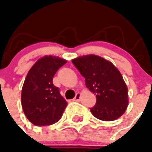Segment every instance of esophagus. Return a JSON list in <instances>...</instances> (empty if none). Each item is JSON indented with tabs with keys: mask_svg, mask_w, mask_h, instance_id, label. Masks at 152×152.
Returning <instances> with one entry per match:
<instances>
[{
	"mask_svg": "<svg viewBox=\"0 0 152 152\" xmlns=\"http://www.w3.org/2000/svg\"><path fill=\"white\" fill-rule=\"evenodd\" d=\"M80 93H76V96L73 98L74 102H80Z\"/></svg>",
	"mask_w": 152,
	"mask_h": 152,
	"instance_id": "1",
	"label": "esophagus"
}]
</instances>
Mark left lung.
Instances as JSON below:
<instances>
[{"label": "left lung", "mask_w": 152, "mask_h": 152, "mask_svg": "<svg viewBox=\"0 0 152 152\" xmlns=\"http://www.w3.org/2000/svg\"><path fill=\"white\" fill-rule=\"evenodd\" d=\"M72 62L85 78L87 88L96 95L91 112L97 119L112 121L125 112L128 91L123 76L112 62L97 55L72 59Z\"/></svg>", "instance_id": "1"}]
</instances>
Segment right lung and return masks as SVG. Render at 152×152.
<instances>
[{"mask_svg": "<svg viewBox=\"0 0 152 152\" xmlns=\"http://www.w3.org/2000/svg\"><path fill=\"white\" fill-rule=\"evenodd\" d=\"M67 62L55 56L39 59L27 74L22 89V107L26 118L36 126H48L61 119L67 105L53 77Z\"/></svg>", "mask_w": 152, "mask_h": 152, "instance_id": "right-lung-1", "label": "right lung"}]
</instances>
